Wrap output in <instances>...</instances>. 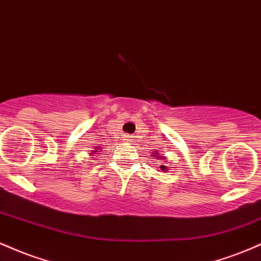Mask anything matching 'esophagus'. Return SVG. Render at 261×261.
I'll return each instance as SVG.
<instances>
[{
  "instance_id": "1",
  "label": "esophagus",
  "mask_w": 261,
  "mask_h": 261,
  "mask_svg": "<svg viewBox=\"0 0 261 261\" xmlns=\"http://www.w3.org/2000/svg\"><path fill=\"white\" fill-rule=\"evenodd\" d=\"M133 140H134L133 136H126V137H125V141H126V142H133Z\"/></svg>"
}]
</instances>
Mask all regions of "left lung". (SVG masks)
I'll return each mask as SVG.
<instances>
[{"mask_svg":"<svg viewBox=\"0 0 261 261\" xmlns=\"http://www.w3.org/2000/svg\"><path fill=\"white\" fill-rule=\"evenodd\" d=\"M149 155H152V157H155L160 162H164V163H162L161 166L158 167V168H161V170H164V172L169 170V167L166 166V162L168 161V158L164 157V155H161L160 153H158V151H152L151 154H149Z\"/></svg>","mask_w":261,"mask_h":261,"instance_id":"1","label":"left lung"}]
</instances>
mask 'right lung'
Segmentation results:
<instances>
[{
  "label": "right lung",
  "mask_w": 261,
  "mask_h": 261,
  "mask_svg": "<svg viewBox=\"0 0 261 261\" xmlns=\"http://www.w3.org/2000/svg\"><path fill=\"white\" fill-rule=\"evenodd\" d=\"M99 149H100V147L94 148V149H93L92 152H89V154H95V153H97V152H99Z\"/></svg>",
  "instance_id": "obj_1"
}]
</instances>
